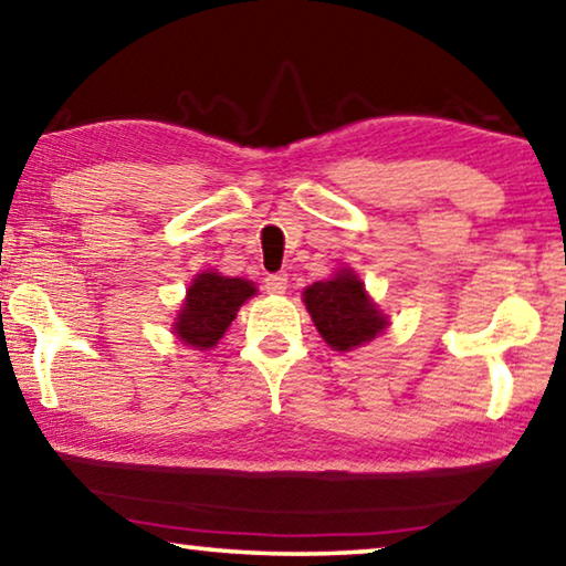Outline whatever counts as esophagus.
Returning <instances> with one entry per match:
<instances>
[{
    "label": "esophagus",
    "mask_w": 566,
    "mask_h": 566,
    "mask_svg": "<svg viewBox=\"0 0 566 566\" xmlns=\"http://www.w3.org/2000/svg\"><path fill=\"white\" fill-rule=\"evenodd\" d=\"M264 290L269 294H284L286 292V274L280 272V274H269L264 280Z\"/></svg>",
    "instance_id": "obj_1"
}]
</instances>
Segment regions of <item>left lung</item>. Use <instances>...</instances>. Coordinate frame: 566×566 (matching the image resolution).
<instances>
[{"label":"left lung","mask_w":566,"mask_h":566,"mask_svg":"<svg viewBox=\"0 0 566 566\" xmlns=\"http://www.w3.org/2000/svg\"><path fill=\"white\" fill-rule=\"evenodd\" d=\"M302 300L317 333L333 350H356L389 325L353 269H340L331 280L310 284Z\"/></svg>","instance_id":"1"}]
</instances>
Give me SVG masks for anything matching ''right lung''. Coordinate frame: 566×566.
I'll use <instances>...</instances> for the list:
<instances>
[{"label":"right lung","instance_id":"right-lung-1","mask_svg":"<svg viewBox=\"0 0 566 566\" xmlns=\"http://www.w3.org/2000/svg\"><path fill=\"white\" fill-rule=\"evenodd\" d=\"M254 294V282L241 280V276L202 272L192 280L182 307L177 310L172 333L177 335V340L190 345V348H216L235 319V312Z\"/></svg>","mask_w":566,"mask_h":566}]
</instances>
